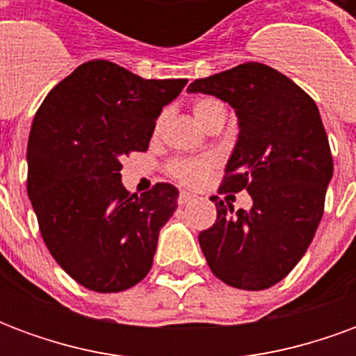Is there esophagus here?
Instances as JSON below:
<instances>
[{"instance_id":"esophagus-1","label":"esophagus","mask_w":356,"mask_h":356,"mask_svg":"<svg viewBox=\"0 0 356 356\" xmlns=\"http://www.w3.org/2000/svg\"><path fill=\"white\" fill-rule=\"evenodd\" d=\"M194 198H196L194 194L181 193V194H179V204H181V206H185V204H188V202H193Z\"/></svg>"}]
</instances>
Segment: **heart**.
I'll return each mask as SVG.
<instances>
[{"instance_id":"heart-1","label":"heart","mask_w":356,"mask_h":356,"mask_svg":"<svg viewBox=\"0 0 356 356\" xmlns=\"http://www.w3.org/2000/svg\"><path fill=\"white\" fill-rule=\"evenodd\" d=\"M194 116L200 122L204 127H208L209 122L219 114L225 112L223 102L217 101L213 97H202L198 101L194 102ZM163 114L158 118L156 122V131L162 127ZM217 160L213 156H200V158H177V160H171L168 165V173L171 177L183 183V185L196 186L200 185L204 179L208 177L209 171L216 168Z\"/></svg>"}]
</instances>
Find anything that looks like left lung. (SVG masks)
Returning a JSON list of instances; mask_svg holds the SVG:
<instances>
[{"mask_svg":"<svg viewBox=\"0 0 356 356\" xmlns=\"http://www.w3.org/2000/svg\"><path fill=\"white\" fill-rule=\"evenodd\" d=\"M236 110L238 143L219 194L248 191L250 211L216 202L217 219L198 240L211 273L238 290H267L296 267L324 213L334 162L314 101L275 68L244 63L193 81Z\"/></svg>","mask_w":356,"mask_h":356,"instance_id":"8db88e82","label":"left lung"}]
</instances>
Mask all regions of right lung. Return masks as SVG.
Segmentation results:
<instances>
[{
    "label": "right lung",
    "instance_id": "obj_1",
    "mask_svg": "<svg viewBox=\"0 0 356 356\" xmlns=\"http://www.w3.org/2000/svg\"><path fill=\"white\" fill-rule=\"evenodd\" d=\"M186 80H145L108 60L83 63L38 108L28 137L26 188L55 261L99 293L124 291L152 267L158 232L179 191L131 194L122 160L145 152L156 118Z\"/></svg>",
    "mask_w": 356,
    "mask_h": 356
}]
</instances>
